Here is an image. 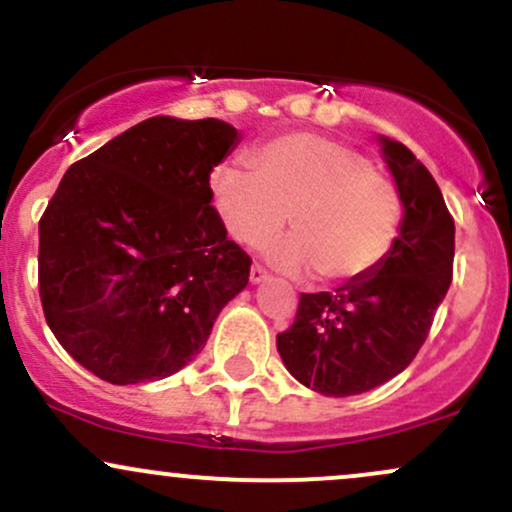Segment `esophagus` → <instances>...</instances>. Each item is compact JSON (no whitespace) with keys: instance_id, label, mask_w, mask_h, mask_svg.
Wrapping results in <instances>:
<instances>
[{"instance_id":"34e87169","label":"esophagus","mask_w":512,"mask_h":512,"mask_svg":"<svg viewBox=\"0 0 512 512\" xmlns=\"http://www.w3.org/2000/svg\"><path fill=\"white\" fill-rule=\"evenodd\" d=\"M267 279H269V274L264 272L260 264H252V267H250V281H252V284H262V281H267Z\"/></svg>"}]
</instances>
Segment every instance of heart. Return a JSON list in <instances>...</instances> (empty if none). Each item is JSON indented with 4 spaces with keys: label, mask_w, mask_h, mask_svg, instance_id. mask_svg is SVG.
<instances>
[{
    "label": "heart",
    "mask_w": 512,
    "mask_h": 512,
    "mask_svg": "<svg viewBox=\"0 0 512 512\" xmlns=\"http://www.w3.org/2000/svg\"><path fill=\"white\" fill-rule=\"evenodd\" d=\"M250 170L219 166L209 187L223 226L257 248L289 221L293 236L264 257L289 274L320 272L332 284L366 279L380 267L402 223V197L356 149L313 132L269 139L248 154Z\"/></svg>",
    "instance_id": "obj_1"
}]
</instances>
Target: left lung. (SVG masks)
Segmentation results:
<instances>
[{"mask_svg":"<svg viewBox=\"0 0 512 512\" xmlns=\"http://www.w3.org/2000/svg\"><path fill=\"white\" fill-rule=\"evenodd\" d=\"M378 142L402 197L395 243L366 279L301 293L296 322L276 334L286 370L325 397L361 395L402 373L452 281L455 221L440 187L407 146L383 134Z\"/></svg>","mask_w":512,"mask_h":512,"instance_id":"8db88e82","label":"left lung"}]
</instances>
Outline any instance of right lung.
Masks as SVG:
<instances>
[{
  "mask_svg": "<svg viewBox=\"0 0 512 512\" xmlns=\"http://www.w3.org/2000/svg\"><path fill=\"white\" fill-rule=\"evenodd\" d=\"M238 142L214 117L156 115L64 173L38 226L40 301L57 342L101 380L178 373L248 286L252 260L209 187Z\"/></svg>",
  "mask_w": 512,
  "mask_h": 512,
  "instance_id": "add662e5",
  "label": "right lung"
}]
</instances>
